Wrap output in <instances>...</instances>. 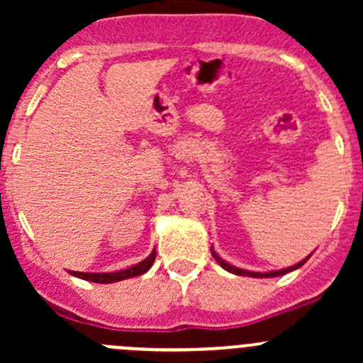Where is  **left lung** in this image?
<instances>
[{
	"mask_svg": "<svg viewBox=\"0 0 363 363\" xmlns=\"http://www.w3.org/2000/svg\"><path fill=\"white\" fill-rule=\"evenodd\" d=\"M211 252H212V256H214L216 262H218L219 265L223 267V269L228 270V272H232V274H235V276H246V277H279V276H284V274L294 272V270L300 269V267H302L303 263H306L307 259L311 258V255H309L307 258H303L302 262H298V263H295V265L286 267V269H281V270H270V272H251V270H244V269H239V267L230 265L228 262H225V259H223L221 256H219L218 252L214 251V247H211Z\"/></svg>",
	"mask_w": 363,
	"mask_h": 363,
	"instance_id": "obj_1",
	"label": "left lung"
}]
</instances>
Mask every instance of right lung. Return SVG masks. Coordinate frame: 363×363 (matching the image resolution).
<instances>
[{"label": "right lung", "instance_id": "obj_1", "mask_svg": "<svg viewBox=\"0 0 363 363\" xmlns=\"http://www.w3.org/2000/svg\"><path fill=\"white\" fill-rule=\"evenodd\" d=\"M156 258V250H152L151 255L145 259L138 262L137 265L128 267L124 270H117V272H75V270H68L72 276L80 277V279L91 281V283H100V284H108V283H117V281L130 279V277H137L140 274H145L152 267Z\"/></svg>", "mask_w": 363, "mask_h": 363}]
</instances>
